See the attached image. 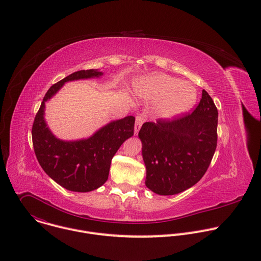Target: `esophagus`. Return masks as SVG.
Returning a JSON list of instances; mask_svg holds the SVG:
<instances>
[{
	"instance_id": "obj_1",
	"label": "esophagus",
	"mask_w": 261,
	"mask_h": 261,
	"mask_svg": "<svg viewBox=\"0 0 261 261\" xmlns=\"http://www.w3.org/2000/svg\"><path fill=\"white\" fill-rule=\"evenodd\" d=\"M144 122V117L143 116H137L136 117V120H135V128H134V134L137 135L138 134V131L141 127V125L143 124Z\"/></svg>"
}]
</instances>
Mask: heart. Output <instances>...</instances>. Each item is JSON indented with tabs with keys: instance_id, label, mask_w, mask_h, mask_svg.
<instances>
[{
	"instance_id": "heart-1",
	"label": "heart",
	"mask_w": 261,
	"mask_h": 261,
	"mask_svg": "<svg viewBox=\"0 0 261 261\" xmlns=\"http://www.w3.org/2000/svg\"><path fill=\"white\" fill-rule=\"evenodd\" d=\"M133 90L136 96L145 101L159 102L157 115L164 120H173L188 113L198 97L193 85L160 73L135 80Z\"/></svg>"
}]
</instances>
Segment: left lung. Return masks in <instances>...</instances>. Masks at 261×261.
<instances>
[{
    "instance_id": "obj_1",
    "label": "left lung",
    "mask_w": 261,
    "mask_h": 261,
    "mask_svg": "<svg viewBox=\"0 0 261 261\" xmlns=\"http://www.w3.org/2000/svg\"><path fill=\"white\" fill-rule=\"evenodd\" d=\"M217 126V107L204 90L192 114L144 123L138 137L146 187L159 195H174L194 186L215 154Z\"/></svg>"
}]
</instances>
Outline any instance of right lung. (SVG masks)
Instances as JSON below:
<instances>
[{"label":"right lung","instance_id":"1","mask_svg":"<svg viewBox=\"0 0 261 261\" xmlns=\"http://www.w3.org/2000/svg\"><path fill=\"white\" fill-rule=\"evenodd\" d=\"M103 74L98 69L70 74L50 87L35 117L32 138L37 160L50 178L69 191L90 192L107 180L111 159L122 143L134 133L135 118L127 116L111 121L87 138L64 140L58 138L47 125L45 103L66 83L100 79Z\"/></svg>","mask_w":261,"mask_h":261}]
</instances>
